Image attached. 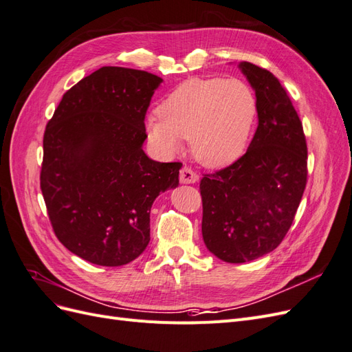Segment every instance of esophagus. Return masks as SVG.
I'll return each instance as SVG.
<instances>
[{"label":"esophagus","instance_id":"34e87169","mask_svg":"<svg viewBox=\"0 0 352 352\" xmlns=\"http://www.w3.org/2000/svg\"><path fill=\"white\" fill-rule=\"evenodd\" d=\"M179 179H180V184H186V185H188V184H197L199 176L194 172L192 168L185 166L182 170H180Z\"/></svg>","mask_w":352,"mask_h":352}]
</instances>
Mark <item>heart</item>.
<instances>
[{"instance_id": "1", "label": "heart", "mask_w": 352, "mask_h": 352, "mask_svg": "<svg viewBox=\"0 0 352 352\" xmlns=\"http://www.w3.org/2000/svg\"><path fill=\"white\" fill-rule=\"evenodd\" d=\"M255 94L239 79H188L160 104L146 120L155 148L175 154L189 140L201 164L225 167L243 154L257 117Z\"/></svg>"}]
</instances>
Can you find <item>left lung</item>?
<instances>
[{
  "instance_id": "1",
  "label": "left lung",
  "mask_w": 352,
  "mask_h": 352,
  "mask_svg": "<svg viewBox=\"0 0 352 352\" xmlns=\"http://www.w3.org/2000/svg\"><path fill=\"white\" fill-rule=\"evenodd\" d=\"M258 104V126L245 153L229 167L201 179L202 238L226 263L272 252L289 230L307 184L302 123L279 79L239 63Z\"/></svg>"
}]
</instances>
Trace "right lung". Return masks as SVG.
Masks as SVG:
<instances>
[{"label": "right lung", "instance_id": "add662e5", "mask_svg": "<svg viewBox=\"0 0 352 352\" xmlns=\"http://www.w3.org/2000/svg\"><path fill=\"white\" fill-rule=\"evenodd\" d=\"M162 78L105 66L79 80L44 133L41 190L56 236L78 257L117 267L150 242L154 199L182 163L148 157L145 114Z\"/></svg>", "mask_w": 352, "mask_h": 352}]
</instances>
